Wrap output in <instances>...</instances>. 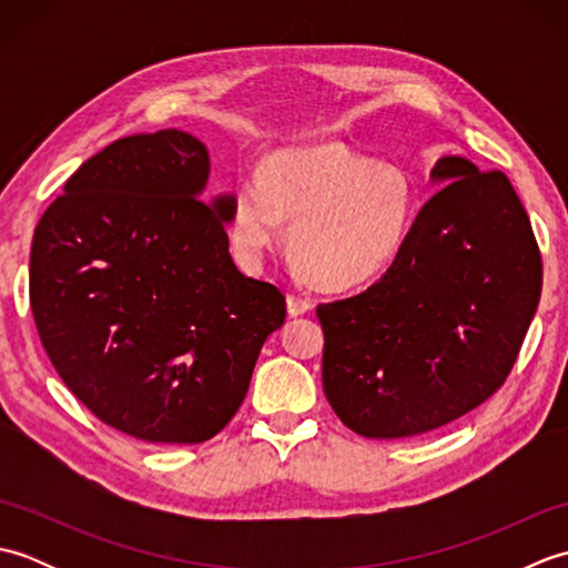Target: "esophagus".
<instances>
[{"label": "esophagus", "mask_w": 568, "mask_h": 568, "mask_svg": "<svg viewBox=\"0 0 568 568\" xmlns=\"http://www.w3.org/2000/svg\"><path fill=\"white\" fill-rule=\"evenodd\" d=\"M312 310V300L307 297H300V295H287V312H291V317H297V315H305V312Z\"/></svg>", "instance_id": "34e87169"}]
</instances>
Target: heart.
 <instances>
[{"instance_id": "heart-1", "label": "heart", "mask_w": 568, "mask_h": 568, "mask_svg": "<svg viewBox=\"0 0 568 568\" xmlns=\"http://www.w3.org/2000/svg\"><path fill=\"white\" fill-rule=\"evenodd\" d=\"M415 197L395 168L373 165L342 143L285 149L241 178L229 204V244L256 268L293 220L291 248L324 287L368 283L403 251Z\"/></svg>"}]
</instances>
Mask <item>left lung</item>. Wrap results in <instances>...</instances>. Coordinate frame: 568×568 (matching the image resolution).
Returning <instances> with one entry per match:
<instances>
[{"label": "left lung", "instance_id": "8db88e82", "mask_svg": "<svg viewBox=\"0 0 568 568\" xmlns=\"http://www.w3.org/2000/svg\"><path fill=\"white\" fill-rule=\"evenodd\" d=\"M403 251L364 293L317 305L322 385L361 437L439 429L500 390L541 293V253L510 180L446 155Z\"/></svg>", "mask_w": 568, "mask_h": 568}]
</instances>
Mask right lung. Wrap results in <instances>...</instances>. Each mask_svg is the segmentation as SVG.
I'll list each match as a JSON object with an SVG mask.
<instances>
[{"mask_svg":"<svg viewBox=\"0 0 568 568\" xmlns=\"http://www.w3.org/2000/svg\"><path fill=\"white\" fill-rule=\"evenodd\" d=\"M207 173L185 131L119 139L68 178L31 244V312L58 376L153 444L222 432L285 320V295L236 268L232 197L202 200Z\"/></svg>","mask_w":568,"mask_h":568,"instance_id":"right-lung-1","label":"right lung"}]
</instances>
